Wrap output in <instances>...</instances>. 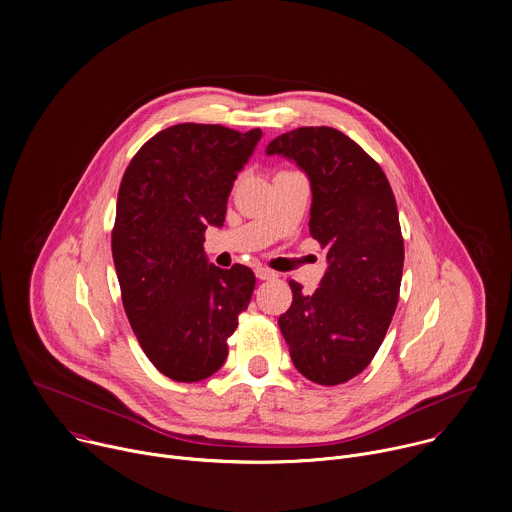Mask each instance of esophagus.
<instances>
[{"label": "esophagus", "instance_id": "obj_1", "mask_svg": "<svg viewBox=\"0 0 512 512\" xmlns=\"http://www.w3.org/2000/svg\"><path fill=\"white\" fill-rule=\"evenodd\" d=\"M254 274H256V278H258V280H272V278H276V276H278L276 272H272L270 268H264V266H258V268L254 270Z\"/></svg>", "mask_w": 512, "mask_h": 512}]
</instances>
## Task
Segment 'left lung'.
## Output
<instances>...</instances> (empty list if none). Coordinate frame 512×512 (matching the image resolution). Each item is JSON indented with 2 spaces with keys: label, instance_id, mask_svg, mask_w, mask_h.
I'll return each mask as SVG.
<instances>
[{
  "label": "left lung",
  "instance_id": "1",
  "mask_svg": "<svg viewBox=\"0 0 512 512\" xmlns=\"http://www.w3.org/2000/svg\"><path fill=\"white\" fill-rule=\"evenodd\" d=\"M266 154L308 176V226L328 262L310 296L290 280L292 306L278 326L302 376L342 384L370 364L398 304L404 242L396 200L380 166L334 128L292 130L274 138Z\"/></svg>",
  "mask_w": 512,
  "mask_h": 512
}]
</instances>
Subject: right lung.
Wrapping results in <instances>:
<instances>
[{
  "label": "right lung",
  "instance_id": "1",
  "mask_svg": "<svg viewBox=\"0 0 512 512\" xmlns=\"http://www.w3.org/2000/svg\"><path fill=\"white\" fill-rule=\"evenodd\" d=\"M260 138V128L170 126L140 148L122 178L112 232L122 302L146 356L176 382L220 370L250 304L254 272L210 264L204 232L224 226L234 180Z\"/></svg>",
  "mask_w": 512,
  "mask_h": 512
}]
</instances>
